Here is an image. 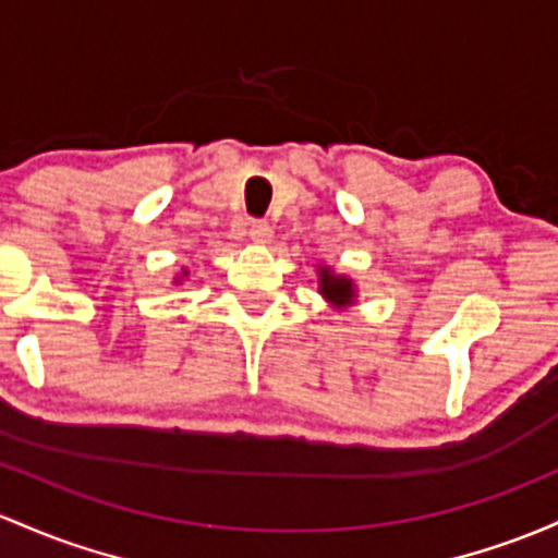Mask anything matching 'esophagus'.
<instances>
[{
  "mask_svg": "<svg viewBox=\"0 0 558 558\" xmlns=\"http://www.w3.org/2000/svg\"><path fill=\"white\" fill-rule=\"evenodd\" d=\"M248 238L256 243H267L272 238V228H269L267 219H251L248 222Z\"/></svg>",
  "mask_w": 558,
  "mask_h": 558,
  "instance_id": "obj_1",
  "label": "esophagus"
}]
</instances>
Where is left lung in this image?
Listing matches in <instances>:
<instances>
[{"label": "left lung", "instance_id": "8db88e82", "mask_svg": "<svg viewBox=\"0 0 558 558\" xmlns=\"http://www.w3.org/2000/svg\"><path fill=\"white\" fill-rule=\"evenodd\" d=\"M320 283H323V293L336 304H347L352 302V283L347 278H336L330 275V269H320Z\"/></svg>", "mask_w": 558, "mask_h": 558}]
</instances>
